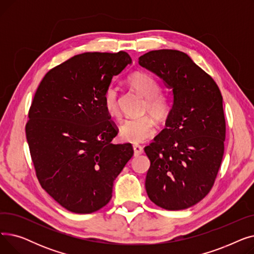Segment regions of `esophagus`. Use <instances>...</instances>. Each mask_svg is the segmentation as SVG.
<instances>
[{"mask_svg":"<svg viewBox=\"0 0 254 254\" xmlns=\"http://www.w3.org/2000/svg\"><path fill=\"white\" fill-rule=\"evenodd\" d=\"M132 149H134L135 155H139V154H142V153L144 152L142 146H141V145H138V144L132 145Z\"/></svg>","mask_w":254,"mask_h":254,"instance_id":"esophagus-1","label":"esophagus"}]
</instances>
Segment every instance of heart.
I'll list each match as a JSON object with an SVG mask.
<instances>
[{"mask_svg":"<svg viewBox=\"0 0 254 254\" xmlns=\"http://www.w3.org/2000/svg\"><path fill=\"white\" fill-rule=\"evenodd\" d=\"M130 88L145 99L144 112H148L157 122L162 123L167 119L170 113L168 100L161 93L156 79L142 72H134L127 79ZM103 104L105 110L110 117H119L118 89L115 86H108L104 91ZM156 127L153 120L144 116L138 119H127L120 127L119 136L123 141L128 143H142L155 135Z\"/></svg>","mask_w":254,"mask_h":254,"instance_id":"b5f03b06","label":"heart"}]
</instances>
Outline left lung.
I'll use <instances>...</instances> for the list:
<instances>
[{
  "label": "left lung",
  "instance_id": "left-lung-1",
  "mask_svg": "<svg viewBox=\"0 0 254 254\" xmlns=\"http://www.w3.org/2000/svg\"><path fill=\"white\" fill-rule=\"evenodd\" d=\"M139 64L172 89L166 127L144 148L150 161L145 188L151 201L166 210H183L209 193L224 153L225 119L221 92L186 53L152 50Z\"/></svg>",
  "mask_w": 254,
  "mask_h": 254
}]
</instances>
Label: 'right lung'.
I'll return each instance as SVG.
<instances>
[{
  "label": "right lung",
  "mask_w": 254,
  "mask_h": 254,
  "mask_svg": "<svg viewBox=\"0 0 254 254\" xmlns=\"http://www.w3.org/2000/svg\"><path fill=\"white\" fill-rule=\"evenodd\" d=\"M130 63L125 51L81 53L47 72L35 93L25 135L36 176L73 213L108 204L114 180L134 154L129 143H111L118 130L103 104L113 76Z\"/></svg>",
  "instance_id": "add662e5"
}]
</instances>
